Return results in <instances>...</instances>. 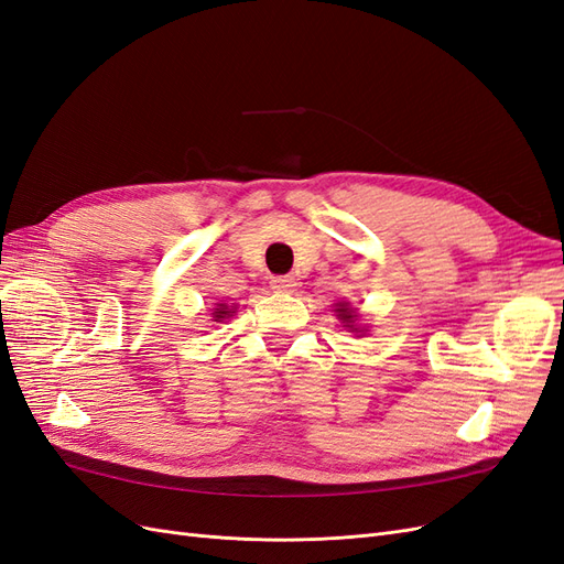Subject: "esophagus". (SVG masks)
I'll return each mask as SVG.
<instances>
[{"instance_id":"esophagus-1","label":"esophagus","mask_w":564,"mask_h":564,"mask_svg":"<svg viewBox=\"0 0 564 564\" xmlns=\"http://www.w3.org/2000/svg\"><path fill=\"white\" fill-rule=\"evenodd\" d=\"M270 286L280 294H292L296 289V280L292 275H278V278H270Z\"/></svg>"}]
</instances>
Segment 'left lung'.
Listing matches in <instances>:
<instances>
[{
	"mask_svg": "<svg viewBox=\"0 0 564 564\" xmlns=\"http://www.w3.org/2000/svg\"><path fill=\"white\" fill-rule=\"evenodd\" d=\"M336 317H338L340 322H344V327H348V329L355 332V334L367 332L365 327H360V324H357V319H360V315H357V311L350 308L348 301H338V303H336Z\"/></svg>",
	"mask_w": 564,
	"mask_h": 564,
	"instance_id": "8db88e82",
	"label": "left lung"
}]
</instances>
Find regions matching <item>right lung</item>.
<instances>
[{
    "label": "right lung",
    "mask_w": 564,
    "mask_h": 564,
    "mask_svg": "<svg viewBox=\"0 0 564 564\" xmlns=\"http://www.w3.org/2000/svg\"><path fill=\"white\" fill-rule=\"evenodd\" d=\"M235 313V305H228V303H216L214 308V322H224L226 317H230Z\"/></svg>",
    "instance_id": "obj_1"
}]
</instances>
